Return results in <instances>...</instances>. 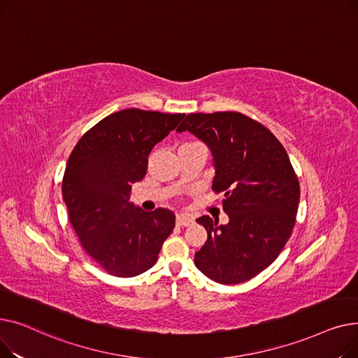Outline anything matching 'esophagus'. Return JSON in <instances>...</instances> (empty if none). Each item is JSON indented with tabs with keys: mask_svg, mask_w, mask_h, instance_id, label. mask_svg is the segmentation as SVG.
I'll return each mask as SVG.
<instances>
[{
	"mask_svg": "<svg viewBox=\"0 0 358 358\" xmlns=\"http://www.w3.org/2000/svg\"><path fill=\"white\" fill-rule=\"evenodd\" d=\"M193 223V217L189 215H177V224L178 227H189Z\"/></svg>",
	"mask_w": 358,
	"mask_h": 358,
	"instance_id": "34e87169",
	"label": "esophagus"
}]
</instances>
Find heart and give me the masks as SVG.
Here are the masks:
<instances>
[{"mask_svg":"<svg viewBox=\"0 0 358 358\" xmlns=\"http://www.w3.org/2000/svg\"><path fill=\"white\" fill-rule=\"evenodd\" d=\"M192 143H197V142H192Z\"/></svg>","mask_w":358,"mask_h":358,"instance_id":"heart-1","label":"heart"}]
</instances>
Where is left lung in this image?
Returning a JSON list of instances; mask_svg holds the SVG:
<instances>
[{
	"label": "left lung",
	"instance_id": "obj_1",
	"mask_svg": "<svg viewBox=\"0 0 358 358\" xmlns=\"http://www.w3.org/2000/svg\"><path fill=\"white\" fill-rule=\"evenodd\" d=\"M184 130L210 148L212 189L223 193L229 216L227 224L197 219L208 241L194 264L220 285L242 283L266 270L289 241L300 199L297 176L278 139L242 113H192L177 129Z\"/></svg>",
	"mask_w": 358,
	"mask_h": 358
}]
</instances>
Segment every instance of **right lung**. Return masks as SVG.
Masks as SVG:
<instances>
[{"instance_id":"add662e5","label":"right lung","mask_w":358,"mask_h":358,"mask_svg":"<svg viewBox=\"0 0 358 358\" xmlns=\"http://www.w3.org/2000/svg\"><path fill=\"white\" fill-rule=\"evenodd\" d=\"M184 115L126 108L92 126L66 162L62 196L69 220L88 255L116 277H134L152 267L176 227L168 209L145 212L129 201L152 148Z\"/></svg>"}]
</instances>
